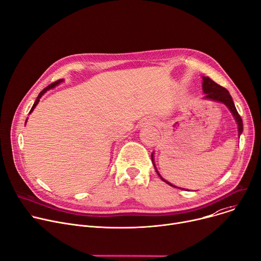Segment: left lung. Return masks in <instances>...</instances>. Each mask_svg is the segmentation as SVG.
<instances>
[{
  "label": "left lung",
  "instance_id": "obj_1",
  "mask_svg": "<svg viewBox=\"0 0 261 261\" xmlns=\"http://www.w3.org/2000/svg\"><path fill=\"white\" fill-rule=\"evenodd\" d=\"M203 90L205 92V99L222 102V103H224L230 109V111L232 112L234 118L236 120V123H238V125H239V134L241 135V133L243 132V120H242L241 115L239 114L238 110H236V108H235V105L233 103L232 97L230 96L229 91L225 87L219 85L218 83H216L215 81L211 80L209 77H203ZM151 157H152V161L154 163L153 155ZM154 167H155V163H154ZM155 170H156V167H155ZM156 172H157V170H156ZM157 174L162 179V177L159 175L158 172H157ZM162 180L165 183L170 184L171 186L176 187V186L172 185L171 183H169L168 181H165L164 179H162ZM177 188H179V187H177Z\"/></svg>",
  "mask_w": 261,
  "mask_h": 261
}]
</instances>
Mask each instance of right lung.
Segmentation results:
<instances>
[{
	"label": "right lung",
	"mask_w": 261,
	"mask_h": 261,
	"mask_svg": "<svg viewBox=\"0 0 261 261\" xmlns=\"http://www.w3.org/2000/svg\"><path fill=\"white\" fill-rule=\"evenodd\" d=\"M60 82H62V80H57V81H55V82H53V83H51L50 85H48V86H46L45 88H43L40 92H39V94H38V97L36 98V101L34 102V104H33V106H32V108H31V110H30V112H29V114L33 111V109L36 107V105L38 104V102H39V99L41 98V96H42V94L46 91V90H49V89H51V88H53V87H55L56 85H58ZM27 122V121H26Z\"/></svg>",
	"instance_id": "add662e5"
}]
</instances>
